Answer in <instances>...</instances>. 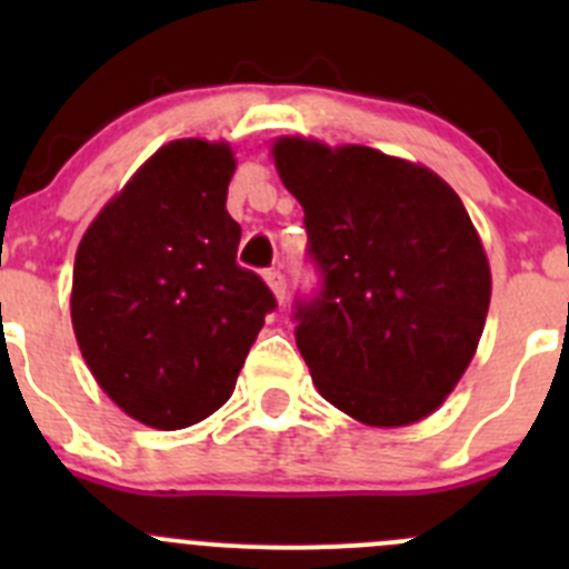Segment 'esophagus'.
I'll return each mask as SVG.
<instances>
[{"label": "esophagus", "instance_id": "1", "mask_svg": "<svg viewBox=\"0 0 569 569\" xmlns=\"http://www.w3.org/2000/svg\"><path fill=\"white\" fill-rule=\"evenodd\" d=\"M263 280L269 283L272 295L278 297V302H283L286 300V274L280 272V269H267V272H263Z\"/></svg>", "mask_w": 569, "mask_h": 569}]
</instances>
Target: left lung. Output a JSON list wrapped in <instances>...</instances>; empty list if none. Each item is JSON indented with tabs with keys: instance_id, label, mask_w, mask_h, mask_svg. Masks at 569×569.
Here are the masks:
<instances>
[{
	"instance_id": "left-lung-1",
	"label": "left lung",
	"mask_w": 569,
	"mask_h": 569,
	"mask_svg": "<svg viewBox=\"0 0 569 569\" xmlns=\"http://www.w3.org/2000/svg\"><path fill=\"white\" fill-rule=\"evenodd\" d=\"M306 211L319 289L295 338L319 393L371 427L421 421L455 391L490 308V263L455 189L366 146L272 148Z\"/></svg>"
}]
</instances>
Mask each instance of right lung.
I'll use <instances>...</instances> for the list:
<instances>
[{
    "label": "right lung",
    "mask_w": 569,
    "mask_h": 569,
    "mask_svg": "<svg viewBox=\"0 0 569 569\" xmlns=\"http://www.w3.org/2000/svg\"><path fill=\"white\" fill-rule=\"evenodd\" d=\"M226 142L159 148L109 200L73 261L71 319L84 363L137 421L183 429L233 393L269 286L237 263Z\"/></svg>",
    "instance_id": "right-lung-1"
}]
</instances>
